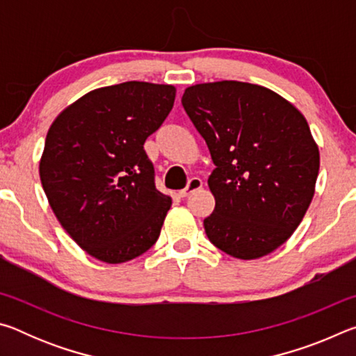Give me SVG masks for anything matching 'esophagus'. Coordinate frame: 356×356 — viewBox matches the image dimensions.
<instances>
[{"label":"esophagus","mask_w":356,"mask_h":356,"mask_svg":"<svg viewBox=\"0 0 356 356\" xmlns=\"http://www.w3.org/2000/svg\"><path fill=\"white\" fill-rule=\"evenodd\" d=\"M201 186H202V180H201L200 177H191V179L188 180V184H186L185 188L179 191V196H180V197H185V196H188L190 193L196 191V190H200Z\"/></svg>","instance_id":"1"}]
</instances>
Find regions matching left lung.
Wrapping results in <instances>:
<instances>
[{"instance_id": "1", "label": "left lung", "mask_w": 356, "mask_h": 356, "mask_svg": "<svg viewBox=\"0 0 356 356\" xmlns=\"http://www.w3.org/2000/svg\"><path fill=\"white\" fill-rule=\"evenodd\" d=\"M182 105L215 165L209 240L237 259L267 256L292 236L314 196L321 156L305 116L276 92L242 81L195 84Z\"/></svg>"}]
</instances>
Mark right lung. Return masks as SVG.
<instances>
[{"label":"right lung","instance_id":"right-lung-1","mask_svg":"<svg viewBox=\"0 0 356 356\" xmlns=\"http://www.w3.org/2000/svg\"><path fill=\"white\" fill-rule=\"evenodd\" d=\"M171 84L127 81L65 108L47 134L39 174L58 221L88 254L122 264L160 236L171 197L155 188L144 141L172 110Z\"/></svg>","mask_w":356,"mask_h":356}]
</instances>
